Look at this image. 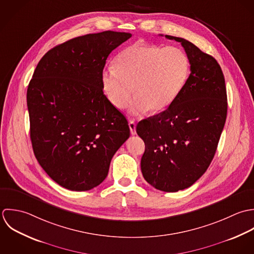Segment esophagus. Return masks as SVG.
<instances>
[{"instance_id":"esophagus-1","label":"esophagus","mask_w":254,"mask_h":254,"mask_svg":"<svg viewBox=\"0 0 254 254\" xmlns=\"http://www.w3.org/2000/svg\"><path fill=\"white\" fill-rule=\"evenodd\" d=\"M128 126H129V129H130V133H131L132 135H134V134L136 133V130H135V127H136L135 122H134L133 120H129Z\"/></svg>"}]
</instances>
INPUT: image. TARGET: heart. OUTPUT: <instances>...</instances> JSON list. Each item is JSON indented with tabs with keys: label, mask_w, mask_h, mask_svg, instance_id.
<instances>
[{
	"label": "heart",
	"mask_w": 254,
	"mask_h": 254,
	"mask_svg": "<svg viewBox=\"0 0 254 254\" xmlns=\"http://www.w3.org/2000/svg\"><path fill=\"white\" fill-rule=\"evenodd\" d=\"M190 75V61L177 47H159L135 42L114 60V68L101 74L103 91L111 105L139 115L166 110L177 99Z\"/></svg>",
	"instance_id": "b5f03b06"
}]
</instances>
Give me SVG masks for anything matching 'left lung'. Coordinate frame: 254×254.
Instances as JSON below:
<instances>
[{"label":"left lung","instance_id":"obj_1","mask_svg":"<svg viewBox=\"0 0 254 254\" xmlns=\"http://www.w3.org/2000/svg\"><path fill=\"white\" fill-rule=\"evenodd\" d=\"M180 42L190 74L169 108L140 121L137 134L145 143L141 172L155 189L176 192L192 186L214 158L227 118V91L220 64L191 42Z\"/></svg>","mask_w":254,"mask_h":254}]
</instances>
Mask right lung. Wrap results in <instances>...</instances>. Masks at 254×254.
Wrapping results in <instances>:
<instances>
[{
	"label": "right lung",
	"mask_w": 254,
	"mask_h": 254,
	"mask_svg": "<svg viewBox=\"0 0 254 254\" xmlns=\"http://www.w3.org/2000/svg\"><path fill=\"white\" fill-rule=\"evenodd\" d=\"M130 37L108 30L70 39L47 52L34 70L27 88L33 152L66 190L99 186L129 137L126 117L104 95L101 74L110 53Z\"/></svg>",
	"instance_id": "add662e5"
}]
</instances>
